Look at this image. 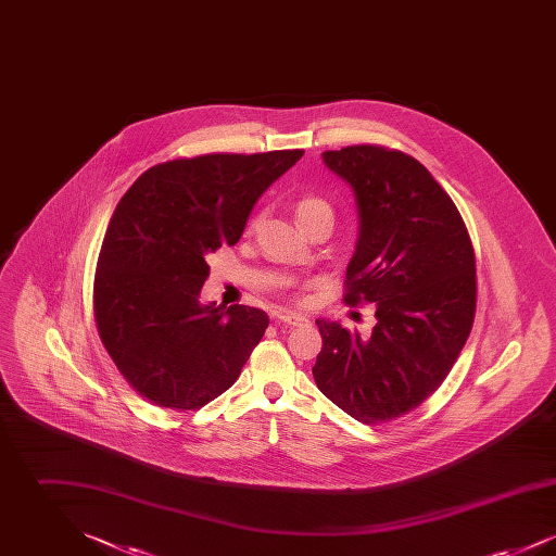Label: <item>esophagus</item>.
I'll list each match as a JSON object with an SVG mask.
<instances>
[{"mask_svg": "<svg viewBox=\"0 0 556 556\" xmlns=\"http://www.w3.org/2000/svg\"><path fill=\"white\" fill-rule=\"evenodd\" d=\"M279 323H286V325H291V327H295V325H302L306 317L304 315H300V313H293V311H283L281 315H279Z\"/></svg>", "mask_w": 556, "mask_h": 556, "instance_id": "esophagus-1", "label": "esophagus"}]
</instances>
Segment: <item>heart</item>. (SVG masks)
Segmentation results:
<instances>
[{"mask_svg":"<svg viewBox=\"0 0 556 556\" xmlns=\"http://www.w3.org/2000/svg\"><path fill=\"white\" fill-rule=\"evenodd\" d=\"M323 211H331V208H329V204H327L325 200L315 198V195H304V198L298 202V206H295V212H298V218H300V220L306 218V216H311V214H317V212Z\"/></svg>","mask_w":556,"mask_h":556,"instance_id":"heart-1","label":"heart"}]
</instances>
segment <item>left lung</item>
<instances>
[{
    "label": "left lung",
    "instance_id": "8db88e82",
    "mask_svg": "<svg viewBox=\"0 0 556 556\" xmlns=\"http://www.w3.org/2000/svg\"><path fill=\"white\" fill-rule=\"evenodd\" d=\"M352 187L356 250L345 304H375L370 336L318 318V390L350 417L386 424L446 379L476 318V252L460 212L419 160L381 146L323 152Z\"/></svg>",
    "mask_w": 556,
    "mask_h": 556
}]
</instances>
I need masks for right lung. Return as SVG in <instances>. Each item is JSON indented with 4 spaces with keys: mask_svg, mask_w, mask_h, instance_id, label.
<instances>
[{
    "mask_svg": "<svg viewBox=\"0 0 556 556\" xmlns=\"http://www.w3.org/2000/svg\"><path fill=\"white\" fill-rule=\"evenodd\" d=\"M302 154L162 162L118 202L98 258L93 313L110 358L146 400L195 410L236 383L268 317L241 304H202L206 258L238 243L258 198Z\"/></svg>",
    "mask_w": 556,
    "mask_h": 556,
    "instance_id": "obj_1",
    "label": "right lung"
}]
</instances>
